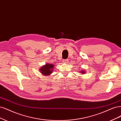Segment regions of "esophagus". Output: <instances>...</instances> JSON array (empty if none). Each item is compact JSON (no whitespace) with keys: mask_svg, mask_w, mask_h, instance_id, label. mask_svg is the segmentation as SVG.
Wrapping results in <instances>:
<instances>
[{"mask_svg":"<svg viewBox=\"0 0 121 121\" xmlns=\"http://www.w3.org/2000/svg\"><path fill=\"white\" fill-rule=\"evenodd\" d=\"M63 62H64V63H65V64H68V62H69V60H68V59H66V60H63Z\"/></svg>","mask_w":121,"mask_h":121,"instance_id":"1","label":"esophagus"}]
</instances>
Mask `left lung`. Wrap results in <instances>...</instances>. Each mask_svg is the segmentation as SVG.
Wrapping results in <instances>:
<instances>
[{
	"label": "left lung",
	"instance_id": "left-lung-1",
	"mask_svg": "<svg viewBox=\"0 0 121 121\" xmlns=\"http://www.w3.org/2000/svg\"><path fill=\"white\" fill-rule=\"evenodd\" d=\"M82 73H85V70H82V71H81V72Z\"/></svg>",
	"mask_w": 121,
	"mask_h": 121
}]
</instances>
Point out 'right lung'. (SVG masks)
<instances>
[{
  "mask_svg": "<svg viewBox=\"0 0 121 121\" xmlns=\"http://www.w3.org/2000/svg\"><path fill=\"white\" fill-rule=\"evenodd\" d=\"M53 67L54 65L53 64H47L45 65L41 66L39 69V71H40V73L44 76H48L52 73Z\"/></svg>",
  "mask_w": 121,
  "mask_h": 121,
  "instance_id": "obj_1",
  "label": "right lung"
}]
</instances>
